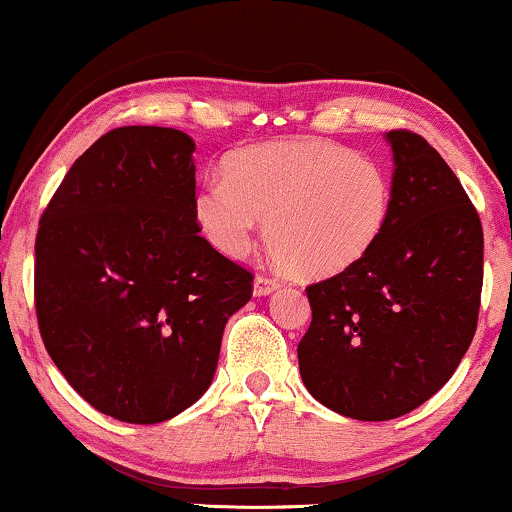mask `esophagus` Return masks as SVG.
Returning a JSON list of instances; mask_svg holds the SVG:
<instances>
[{
  "label": "esophagus",
  "mask_w": 512,
  "mask_h": 512,
  "mask_svg": "<svg viewBox=\"0 0 512 512\" xmlns=\"http://www.w3.org/2000/svg\"><path fill=\"white\" fill-rule=\"evenodd\" d=\"M279 289V279L268 275H256L254 277V296H270L272 291Z\"/></svg>",
  "instance_id": "obj_1"
}]
</instances>
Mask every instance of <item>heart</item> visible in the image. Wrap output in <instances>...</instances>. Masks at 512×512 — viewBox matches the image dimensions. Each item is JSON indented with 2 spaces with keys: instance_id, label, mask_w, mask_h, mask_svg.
<instances>
[{
  "instance_id": "heart-1",
  "label": "heart",
  "mask_w": 512,
  "mask_h": 512,
  "mask_svg": "<svg viewBox=\"0 0 512 512\" xmlns=\"http://www.w3.org/2000/svg\"><path fill=\"white\" fill-rule=\"evenodd\" d=\"M394 186L377 160L326 139H282L235 151L193 200L214 249L244 256L268 219V242L300 277L340 275L387 230Z\"/></svg>"
}]
</instances>
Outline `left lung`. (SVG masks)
<instances>
[{"label": "left lung", "instance_id": "obj_1", "mask_svg": "<svg viewBox=\"0 0 512 512\" xmlns=\"http://www.w3.org/2000/svg\"><path fill=\"white\" fill-rule=\"evenodd\" d=\"M394 205L375 249L307 286L300 377L321 405L361 422L408 415L457 370L478 326L482 226L457 174L424 137L384 135Z\"/></svg>", "mask_w": 512, "mask_h": 512}]
</instances>
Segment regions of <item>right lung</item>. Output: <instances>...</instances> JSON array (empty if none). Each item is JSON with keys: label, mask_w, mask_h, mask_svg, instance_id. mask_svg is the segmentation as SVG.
<instances>
[{"label": "right lung", "mask_w": 512, "mask_h": 512, "mask_svg": "<svg viewBox=\"0 0 512 512\" xmlns=\"http://www.w3.org/2000/svg\"><path fill=\"white\" fill-rule=\"evenodd\" d=\"M195 142L125 125L97 139L39 221L34 300L46 352L95 410L158 424L214 380L223 328L251 272L193 214Z\"/></svg>", "instance_id": "right-lung-1"}]
</instances>
